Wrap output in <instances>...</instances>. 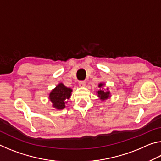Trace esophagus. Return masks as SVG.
<instances>
[{"instance_id": "34e87169", "label": "esophagus", "mask_w": 161, "mask_h": 161, "mask_svg": "<svg viewBox=\"0 0 161 161\" xmlns=\"http://www.w3.org/2000/svg\"><path fill=\"white\" fill-rule=\"evenodd\" d=\"M86 84L85 81H79V86H84Z\"/></svg>"}]
</instances>
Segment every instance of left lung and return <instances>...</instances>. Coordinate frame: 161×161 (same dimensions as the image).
<instances>
[{
	"label": "left lung",
	"mask_w": 161,
	"mask_h": 161,
	"mask_svg": "<svg viewBox=\"0 0 161 161\" xmlns=\"http://www.w3.org/2000/svg\"><path fill=\"white\" fill-rule=\"evenodd\" d=\"M102 85H103V84H100L99 85V87H102ZM109 92H104L102 89H100V90L98 91V96H99L101 99L104 100L106 99H107L109 97Z\"/></svg>",
	"instance_id": "left-lung-1"
}]
</instances>
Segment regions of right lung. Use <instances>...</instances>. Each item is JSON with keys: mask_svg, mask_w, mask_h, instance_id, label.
I'll return each mask as SVG.
<instances>
[{"mask_svg": "<svg viewBox=\"0 0 161 161\" xmlns=\"http://www.w3.org/2000/svg\"><path fill=\"white\" fill-rule=\"evenodd\" d=\"M72 89L65 86L63 84H59L50 94V99L53 103V107L58 109L65 107V102L69 99Z\"/></svg>", "mask_w": 161, "mask_h": 161, "instance_id": "obj_1", "label": "right lung"}]
</instances>
